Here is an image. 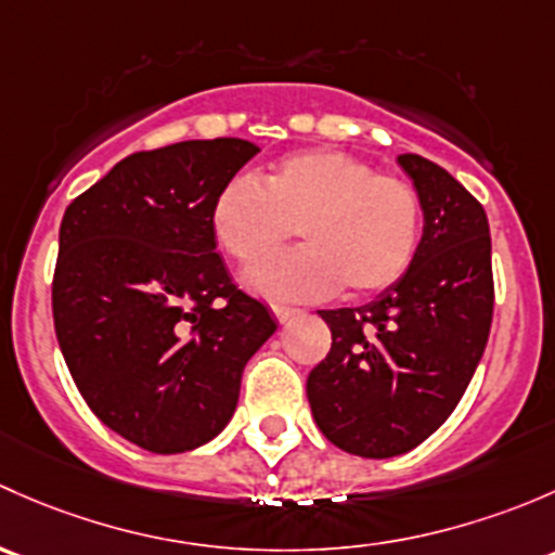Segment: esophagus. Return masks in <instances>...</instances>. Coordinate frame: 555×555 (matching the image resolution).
Instances as JSON below:
<instances>
[{
  "label": "esophagus",
  "instance_id": "34e87169",
  "mask_svg": "<svg viewBox=\"0 0 555 555\" xmlns=\"http://www.w3.org/2000/svg\"><path fill=\"white\" fill-rule=\"evenodd\" d=\"M272 315L278 318V323H285L291 315H296V307H288V305H272Z\"/></svg>",
  "mask_w": 555,
  "mask_h": 555
}]
</instances>
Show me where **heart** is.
I'll use <instances>...</instances> for the list:
<instances>
[{
    "label": "heart",
    "mask_w": 555,
    "mask_h": 555,
    "mask_svg": "<svg viewBox=\"0 0 555 555\" xmlns=\"http://www.w3.org/2000/svg\"><path fill=\"white\" fill-rule=\"evenodd\" d=\"M425 210L411 181L336 150L280 157L264 184L237 176L214 203V232L243 267L275 256L299 227L305 248L245 275L267 299L376 296L409 272Z\"/></svg>",
    "instance_id": "obj_1"
}]
</instances>
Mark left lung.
<instances>
[{
  "label": "left lung",
  "mask_w": 555,
  "mask_h": 555,
  "mask_svg": "<svg viewBox=\"0 0 555 555\" xmlns=\"http://www.w3.org/2000/svg\"><path fill=\"white\" fill-rule=\"evenodd\" d=\"M425 210L409 272L363 307L320 310L331 350L307 376L320 433L387 460L420 447L456 409L487 347L494 312L483 205L449 170L401 154Z\"/></svg>",
  "instance_id": "1"
}]
</instances>
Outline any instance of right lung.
Listing matches in <instances>:
<instances>
[{"mask_svg": "<svg viewBox=\"0 0 555 555\" xmlns=\"http://www.w3.org/2000/svg\"><path fill=\"white\" fill-rule=\"evenodd\" d=\"M256 152L243 139L135 152L61 221L53 320L64 361L93 414L154 454L224 430L245 363L278 328L216 254L214 203Z\"/></svg>", "mask_w": 555, "mask_h": 555, "instance_id": "add662e5", "label": "right lung"}]
</instances>
